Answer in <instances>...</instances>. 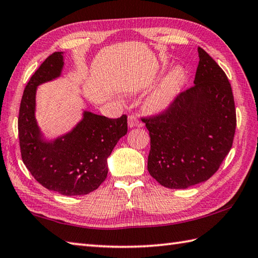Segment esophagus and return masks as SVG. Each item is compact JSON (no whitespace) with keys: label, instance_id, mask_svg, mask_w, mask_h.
Returning a JSON list of instances; mask_svg holds the SVG:
<instances>
[{"label":"esophagus","instance_id":"esophagus-1","mask_svg":"<svg viewBox=\"0 0 258 258\" xmlns=\"http://www.w3.org/2000/svg\"><path fill=\"white\" fill-rule=\"evenodd\" d=\"M128 126L130 127H134V126H139L141 127L142 122L139 119V117L136 115H130L128 116Z\"/></svg>","mask_w":258,"mask_h":258}]
</instances>
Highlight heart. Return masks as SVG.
<instances>
[{"label":"heart","instance_id":"heart-1","mask_svg":"<svg viewBox=\"0 0 258 258\" xmlns=\"http://www.w3.org/2000/svg\"><path fill=\"white\" fill-rule=\"evenodd\" d=\"M184 81V69L180 67L172 69L147 98V107L153 112H160L166 109L178 95Z\"/></svg>","mask_w":258,"mask_h":258}]
</instances>
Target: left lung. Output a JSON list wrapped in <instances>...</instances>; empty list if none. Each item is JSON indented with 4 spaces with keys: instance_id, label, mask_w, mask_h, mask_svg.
Returning a JSON list of instances; mask_svg holds the SVG:
<instances>
[{
    "instance_id": "1",
    "label": "left lung",
    "mask_w": 258,
    "mask_h": 258,
    "mask_svg": "<svg viewBox=\"0 0 258 258\" xmlns=\"http://www.w3.org/2000/svg\"><path fill=\"white\" fill-rule=\"evenodd\" d=\"M194 85L164 111L142 117L150 132L147 169L168 188L207 180L231 151L236 109L225 72L199 47Z\"/></svg>"
}]
</instances>
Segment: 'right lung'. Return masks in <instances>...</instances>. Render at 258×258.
I'll list each match as a JSON object with an SVG mask.
<instances>
[{"instance_id": "add662e5", "label": "right lung", "mask_w": 258, "mask_h": 258, "mask_svg": "<svg viewBox=\"0 0 258 258\" xmlns=\"http://www.w3.org/2000/svg\"><path fill=\"white\" fill-rule=\"evenodd\" d=\"M63 56H47L23 92L18 119L22 161L38 183L67 196L95 190L107 176L106 158L118 140L127 133V116L108 118L90 112L72 132L52 143H44L35 122L36 86L61 74Z\"/></svg>"}]
</instances>
